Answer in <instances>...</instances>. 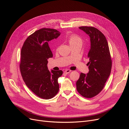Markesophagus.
<instances>
[{
	"instance_id": "obj_1",
	"label": "esophagus",
	"mask_w": 129,
	"mask_h": 129,
	"mask_svg": "<svg viewBox=\"0 0 129 129\" xmlns=\"http://www.w3.org/2000/svg\"><path fill=\"white\" fill-rule=\"evenodd\" d=\"M71 72V70H66L64 72V73L65 74H69V73H70Z\"/></svg>"
}]
</instances>
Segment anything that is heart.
<instances>
[{
	"instance_id": "heart-1",
	"label": "heart",
	"mask_w": 129,
	"mask_h": 129,
	"mask_svg": "<svg viewBox=\"0 0 129 129\" xmlns=\"http://www.w3.org/2000/svg\"><path fill=\"white\" fill-rule=\"evenodd\" d=\"M68 42L70 46L72 45H74L78 43L82 44V43L81 38L78 36L74 34H72L69 36Z\"/></svg>"
}]
</instances>
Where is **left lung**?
Returning a JSON list of instances; mask_svg holds the SVG:
<instances>
[{
	"instance_id": "8db88e82",
	"label": "left lung",
	"mask_w": 129,
	"mask_h": 129,
	"mask_svg": "<svg viewBox=\"0 0 129 129\" xmlns=\"http://www.w3.org/2000/svg\"><path fill=\"white\" fill-rule=\"evenodd\" d=\"M79 28L90 38L91 47L88 53L89 72L81 73L76 82V88L82 96L91 98L101 91L110 75L112 60L107 40L103 34L93 27L82 26Z\"/></svg>"
}]
</instances>
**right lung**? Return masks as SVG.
Returning a JSON list of instances; mask_svg holds the SVG:
<instances>
[{
    "label": "right lung",
    "instance_id": "1",
    "mask_svg": "<svg viewBox=\"0 0 129 129\" xmlns=\"http://www.w3.org/2000/svg\"><path fill=\"white\" fill-rule=\"evenodd\" d=\"M60 34L56 29L42 28L34 33L24 42L21 50L20 70L26 85L37 96L50 99L59 91L58 78L63 71L47 68V59L53 57L48 42Z\"/></svg>",
    "mask_w": 129,
    "mask_h": 129
}]
</instances>
